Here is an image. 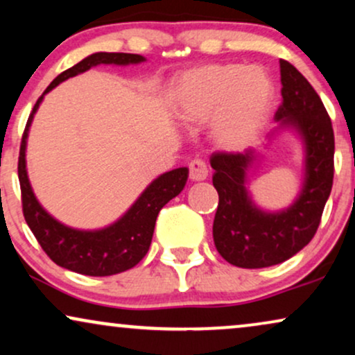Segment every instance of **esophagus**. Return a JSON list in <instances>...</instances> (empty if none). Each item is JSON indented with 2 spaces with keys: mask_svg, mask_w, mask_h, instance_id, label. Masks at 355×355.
Wrapping results in <instances>:
<instances>
[{
  "mask_svg": "<svg viewBox=\"0 0 355 355\" xmlns=\"http://www.w3.org/2000/svg\"><path fill=\"white\" fill-rule=\"evenodd\" d=\"M188 175H190V180L193 182H201L208 177V165H206L205 160L195 159L191 160L190 165H188Z\"/></svg>",
  "mask_w": 355,
  "mask_h": 355,
  "instance_id": "1",
  "label": "esophagus"
}]
</instances>
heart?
<instances>
[{
  "instance_id": "b5f03b06",
  "label": "heart",
  "mask_w": 355,
  "mask_h": 355,
  "mask_svg": "<svg viewBox=\"0 0 355 355\" xmlns=\"http://www.w3.org/2000/svg\"><path fill=\"white\" fill-rule=\"evenodd\" d=\"M275 87L259 67L201 65L182 73L175 85V111L185 125L209 121L214 144L244 150L257 141L272 114Z\"/></svg>"
}]
</instances>
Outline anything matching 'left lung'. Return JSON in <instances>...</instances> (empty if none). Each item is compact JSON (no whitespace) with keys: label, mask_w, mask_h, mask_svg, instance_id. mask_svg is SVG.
Masks as SVG:
<instances>
[{"label":"left lung","mask_w":355,"mask_h":355,"mask_svg":"<svg viewBox=\"0 0 355 355\" xmlns=\"http://www.w3.org/2000/svg\"><path fill=\"white\" fill-rule=\"evenodd\" d=\"M282 105L275 119L293 125L306 146V180L298 200L282 213H263L250 201L245 172L252 149L214 152L209 162L219 195L214 245L236 267L262 268L285 262L313 239L334 178V131L321 98L290 62L280 58Z\"/></svg>","instance_id":"obj_1"}]
</instances>
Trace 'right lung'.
<instances>
[{
	"label": "right lung",
	"instance_id": "add662e5",
	"mask_svg": "<svg viewBox=\"0 0 355 355\" xmlns=\"http://www.w3.org/2000/svg\"><path fill=\"white\" fill-rule=\"evenodd\" d=\"M144 60L146 58L137 55V53L123 52H98L83 58L71 69L62 71L46 88L42 96H39L33 113L29 114L28 123H26L24 134H22L19 160H17V177H19L22 214H24L26 223H28L40 248L44 249V252L57 266L82 273V275H114V273L132 268L144 259L150 248L159 211L183 190L188 178V168H175L172 172L160 175L157 180L146 188L144 193L139 196V200L119 221L105 227V230H71V227L55 221L39 205L33 188H31L28 172H26V139H28L29 125L33 123L34 113L37 111L44 95L51 92L52 88H55L58 83L65 82L67 78L75 77V75L100 64L128 65L139 64V62Z\"/></svg>",
	"mask_w": 355,
	"mask_h": 355
}]
</instances>
